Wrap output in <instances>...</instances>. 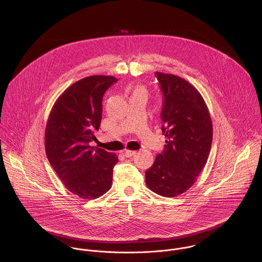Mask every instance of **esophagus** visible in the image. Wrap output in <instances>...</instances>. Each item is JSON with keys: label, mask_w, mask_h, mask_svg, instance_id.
Returning a JSON list of instances; mask_svg holds the SVG:
<instances>
[{"label": "esophagus", "mask_w": 262, "mask_h": 262, "mask_svg": "<svg viewBox=\"0 0 262 262\" xmlns=\"http://www.w3.org/2000/svg\"><path fill=\"white\" fill-rule=\"evenodd\" d=\"M135 153H136V151H134V150H126V151L124 152V154H125L126 157H131V156H133Z\"/></svg>", "instance_id": "obj_1"}]
</instances>
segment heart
Instances as JSON below:
<instances>
[{
    "label": "heart",
    "instance_id": "heart-1",
    "mask_svg": "<svg viewBox=\"0 0 262 262\" xmlns=\"http://www.w3.org/2000/svg\"><path fill=\"white\" fill-rule=\"evenodd\" d=\"M137 94H145L146 95V90L143 86H136L133 90L132 95H137Z\"/></svg>",
    "mask_w": 262,
    "mask_h": 262
}]
</instances>
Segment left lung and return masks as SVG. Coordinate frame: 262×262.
<instances>
[{"mask_svg": "<svg viewBox=\"0 0 262 262\" xmlns=\"http://www.w3.org/2000/svg\"><path fill=\"white\" fill-rule=\"evenodd\" d=\"M163 94L165 147L145 171L146 186L173 198L191 187L205 167L213 140L211 116L200 92L178 75L155 73Z\"/></svg>", "mask_w": 262, "mask_h": 262, "instance_id": "1", "label": "left lung"}]
</instances>
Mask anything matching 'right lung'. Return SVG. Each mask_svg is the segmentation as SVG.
Segmentation results:
<instances>
[{
  "mask_svg": "<svg viewBox=\"0 0 262 262\" xmlns=\"http://www.w3.org/2000/svg\"><path fill=\"white\" fill-rule=\"evenodd\" d=\"M112 75H91L69 86L55 101L45 128V152L71 192L98 199L112 187L115 153L90 146L102 120V101Z\"/></svg>",
  "mask_w": 262,
  "mask_h": 262,
  "instance_id": "right-lung-1",
  "label": "right lung"
}]
</instances>
